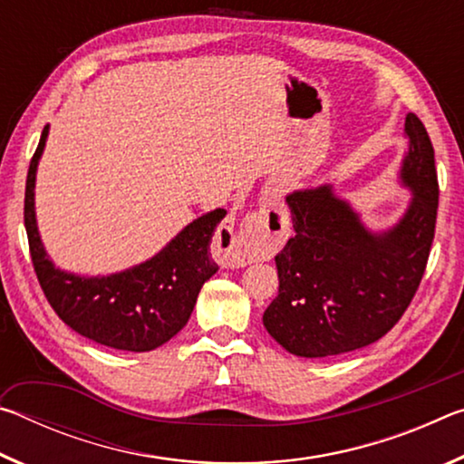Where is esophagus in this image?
I'll return each instance as SVG.
<instances>
[{
    "mask_svg": "<svg viewBox=\"0 0 464 464\" xmlns=\"http://www.w3.org/2000/svg\"><path fill=\"white\" fill-rule=\"evenodd\" d=\"M286 225L288 215L285 204L274 196H266L260 208L243 217L239 229L233 231L225 227L223 231H218L217 254L231 268L247 266L256 262L260 251L268 247L278 235L285 233Z\"/></svg>",
    "mask_w": 464,
    "mask_h": 464,
    "instance_id": "1",
    "label": "esophagus"
}]
</instances>
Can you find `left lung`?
Segmentation results:
<instances>
[{
	"label": "left lung",
	"mask_w": 464,
	"mask_h": 464,
	"mask_svg": "<svg viewBox=\"0 0 464 464\" xmlns=\"http://www.w3.org/2000/svg\"><path fill=\"white\" fill-rule=\"evenodd\" d=\"M401 179L413 198L391 231L374 235L332 188L290 194L295 235L276 256L278 296L264 327L290 354L332 358L389 334L426 272L438 215L434 147L423 122L407 114Z\"/></svg>",
	"instance_id": "obj_1"
}]
</instances>
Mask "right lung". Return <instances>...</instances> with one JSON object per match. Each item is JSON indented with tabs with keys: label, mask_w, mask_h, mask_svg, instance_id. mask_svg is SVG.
Segmentation results:
<instances>
[{
	"label": "right lung",
	"mask_w": 464,
	"mask_h": 464,
	"mask_svg": "<svg viewBox=\"0 0 464 464\" xmlns=\"http://www.w3.org/2000/svg\"><path fill=\"white\" fill-rule=\"evenodd\" d=\"M49 127L30 160L24 225L33 266L46 301L63 324L114 350L149 352L171 340L192 315L204 282L218 270L210 241L227 215L223 208L196 218L145 264L102 278L61 272L46 257L34 217V179Z\"/></svg>",
	"instance_id": "right-lung-1"
}]
</instances>
